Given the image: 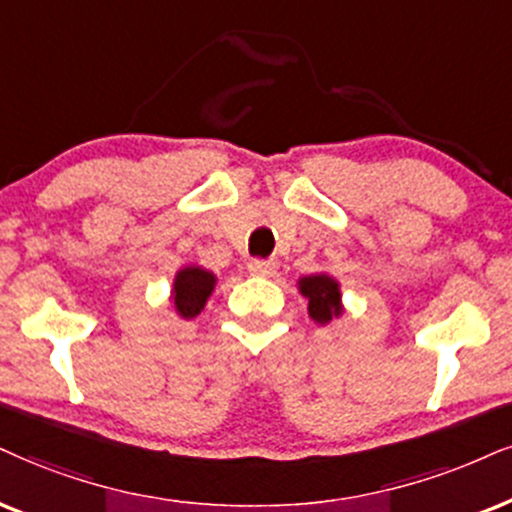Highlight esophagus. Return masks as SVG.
Returning a JSON list of instances; mask_svg holds the SVG:
<instances>
[{"label": "esophagus", "instance_id": "obj_1", "mask_svg": "<svg viewBox=\"0 0 512 512\" xmlns=\"http://www.w3.org/2000/svg\"><path fill=\"white\" fill-rule=\"evenodd\" d=\"M246 268H249L251 275L270 277L277 270V263L275 261H263V258H251V261L246 263Z\"/></svg>", "mask_w": 512, "mask_h": 512}]
</instances>
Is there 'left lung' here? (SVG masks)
Wrapping results in <instances>:
<instances>
[{"mask_svg":"<svg viewBox=\"0 0 512 512\" xmlns=\"http://www.w3.org/2000/svg\"><path fill=\"white\" fill-rule=\"evenodd\" d=\"M296 285H299L301 296H306L308 315H311L313 323L327 325L332 323V318H339L344 313L342 289H339V282L332 275H306Z\"/></svg>","mask_w":512,"mask_h":512,"instance_id":"obj_1","label":"left lung"}]
</instances>
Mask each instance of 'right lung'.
<instances>
[{
  "label": "right lung",
  "mask_w": 512,
  "mask_h": 512,
  "mask_svg": "<svg viewBox=\"0 0 512 512\" xmlns=\"http://www.w3.org/2000/svg\"><path fill=\"white\" fill-rule=\"evenodd\" d=\"M216 289V275L201 266H185L175 273L170 301L180 318L192 320L204 311L208 296Z\"/></svg>",
  "instance_id": "right-lung-1"
}]
</instances>
